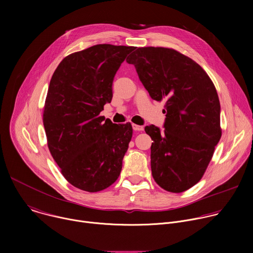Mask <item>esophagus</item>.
I'll return each mask as SVG.
<instances>
[{
	"label": "esophagus",
	"mask_w": 253,
	"mask_h": 253,
	"mask_svg": "<svg viewBox=\"0 0 253 253\" xmlns=\"http://www.w3.org/2000/svg\"><path fill=\"white\" fill-rule=\"evenodd\" d=\"M132 127H133L134 131H142L144 129L143 126H140V125H137V124H132Z\"/></svg>",
	"instance_id": "1"
}]
</instances>
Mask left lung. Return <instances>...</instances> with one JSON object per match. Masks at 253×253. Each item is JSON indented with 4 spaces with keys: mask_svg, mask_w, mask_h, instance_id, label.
I'll list each match as a JSON object with an SVG mask.
<instances>
[{
    "mask_svg": "<svg viewBox=\"0 0 253 253\" xmlns=\"http://www.w3.org/2000/svg\"><path fill=\"white\" fill-rule=\"evenodd\" d=\"M156 101H165V130L146 126L151 137L155 182L173 193L202 178L221 137L220 103L215 86L195 61L163 47L136 48L127 59Z\"/></svg>",
    "mask_w": 253,
    "mask_h": 253,
    "instance_id": "1",
    "label": "left lung"
}]
</instances>
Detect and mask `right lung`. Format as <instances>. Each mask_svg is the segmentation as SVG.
<instances>
[{"mask_svg":"<svg viewBox=\"0 0 253 253\" xmlns=\"http://www.w3.org/2000/svg\"><path fill=\"white\" fill-rule=\"evenodd\" d=\"M131 46L99 44L65 57L50 81L43 122L51 155L67 181L98 192L118 179L131 141L130 123L100 116Z\"/></svg>","mask_w":253,"mask_h":253,"instance_id":"obj_1","label":"right lung"}]
</instances>
